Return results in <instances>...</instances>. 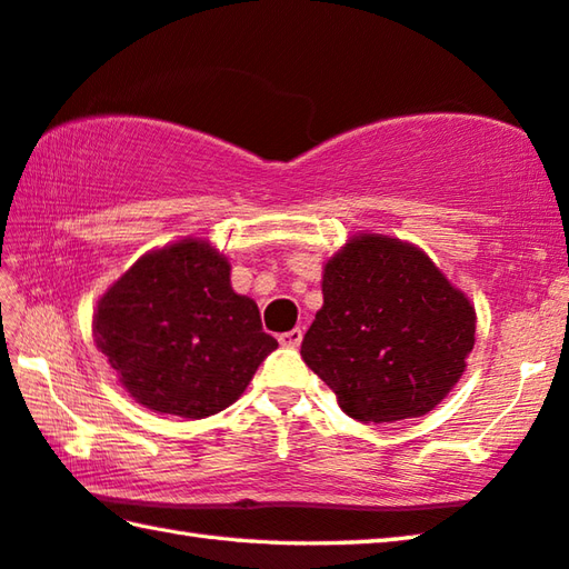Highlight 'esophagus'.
Listing matches in <instances>:
<instances>
[{
  "label": "esophagus",
  "instance_id": "esophagus-1",
  "mask_svg": "<svg viewBox=\"0 0 569 569\" xmlns=\"http://www.w3.org/2000/svg\"><path fill=\"white\" fill-rule=\"evenodd\" d=\"M301 340H303L301 328H293V330H288V333L278 336V343H281L283 348H298V346H301Z\"/></svg>",
  "mask_w": 569,
  "mask_h": 569
}]
</instances>
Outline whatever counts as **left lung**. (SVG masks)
<instances>
[{"instance_id": "8db88e82", "label": "left lung", "mask_w": 569, "mask_h": 569, "mask_svg": "<svg viewBox=\"0 0 569 569\" xmlns=\"http://www.w3.org/2000/svg\"><path fill=\"white\" fill-rule=\"evenodd\" d=\"M306 366L360 422L420 418L456 388L475 346V306L426 251L358 233L323 266Z\"/></svg>"}]
</instances>
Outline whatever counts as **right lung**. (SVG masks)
<instances>
[{"label":"right lung","mask_w":569,"mask_h":569,"mask_svg":"<svg viewBox=\"0 0 569 569\" xmlns=\"http://www.w3.org/2000/svg\"><path fill=\"white\" fill-rule=\"evenodd\" d=\"M91 330L139 406L191 420L239 400L278 348L253 298L231 288L229 258L203 239L143 253L99 298Z\"/></svg>","instance_id":"right-lung-1"}]
</instances>
